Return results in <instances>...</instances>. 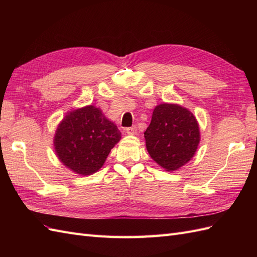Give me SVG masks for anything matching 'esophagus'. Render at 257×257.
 Masks as SVG:
<instances>
[{
	"label": "esophagus",
	"instance_id": "esophagus-1",
	"mask_svg": "<svg viewBox=\"0 0 257 257\" xmlns=\"http://www.w3.org/2000/svg\"><path fill=\"white\" fill-rule=\"evenodd\" d=\"M125 133L128 135H135L137 133V127L136 126H131L125 128Z\"/></svg>",
	"mask_w": 257,
	"mask_h": 257
}]
</instances>
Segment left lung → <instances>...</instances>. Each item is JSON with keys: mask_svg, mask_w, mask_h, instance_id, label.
Segmentation results:
<instances>
[{"mask_svg": "<svg viewBox=\"0 0 257 257\" xmlns=\"http://www.w3.org/2000/svg\"><path fill=\"white\" fill-rule=\"evenodd\" d=\"M145 138L150 157L167 172H174L195 154L199 144L198 123L186 108L160 104L154 108Z\"/></svg>", "mask_w": 257, "mask_h": 257, "instance_id": "8db88e82", "label": "left lung"}]
</instances>
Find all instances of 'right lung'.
<instances>
[{
  "instance_id": "add662e5",
  "label": "right lung",
  "mask_w": 257,
  "mask_h": 257,
  "mask_svg": "<svg viewBox=\"0 0 257 257\" xmlns=\"http://www.w3.org/2000/svg\"><path fill=\"white\" fill-rule=\"evenodd\" d=\"M120 139L115 124L90 105L68 112L59 124L53 142L58 158L67 168L88 176L103 166Z\"/></svg>"
}]
</instances>
